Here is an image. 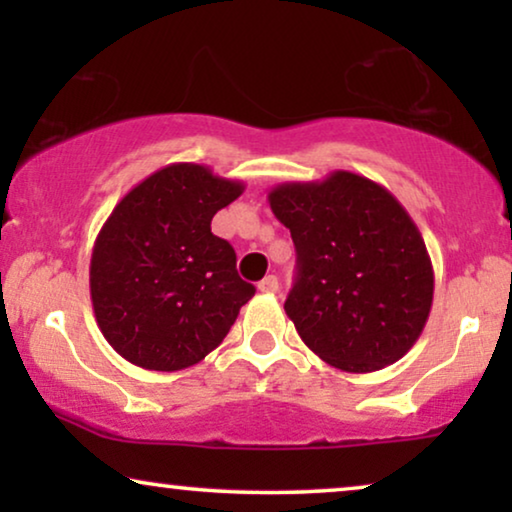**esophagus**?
<instances>
[{
    "instance_id": "esophagus-1",
    "label": "esophagus",
    "mask_w": 512,
    "mask_h": 512,
    "mask_svg": "<svg viewBox=\"0 0 512 512\" xmlns=\"http://www.w3.org/2000/svg\"><path fill=\"white\" fill-rule=\"evenodd\" d=\"M277 289H279V282H277L275 275L263 277L261 282H258V291H261V293H277Z\"/></svg>"
}]
</instances>
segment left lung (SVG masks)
Here are the masks:
<instances>
[{
	"instance_id": "obj_1",
	"label": "left lung",
	"mask_w": 512,
	"mask_h": 512,
	"mask_svg": "<svg viewBox=\"0 0 512 512\" xmlns=\"http://www.w3.org/2000/svg\"><path fill=\"white\" fill-rule=\"evenodd\" d=\"M296 244L284 310L319 359L375 373L403 359L433 303V265L415 221L387 188L338 170L268 193Z\"/></svg>"
}]
</instances>
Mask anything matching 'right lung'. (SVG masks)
Returning <instances> with one entry per match:
<instances>
[{
	"label": "right lung",
	"mask_w": 512,
	"mask_h": 512,
	"mask_svg": "<svg viewBox=\"0 0 512 512\" xmlns=\"http://www.w3.org/2000/svg\"><path fill=\"white\" fill-rule=\"evenodd\" d=\"M244 191L205 165L172 163L125 193L97 235L90 300L125 361L174 373L216 349L256 289L212 219Z\"/></svg>",
	"instance_id": "right-lung-1"
}]
</instances>
